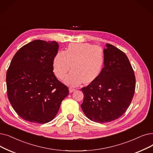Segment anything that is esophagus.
Here are the masks:
<instances>
[{"mask_svg": "<svg viewBox=\"0 0 153 153\" xmlns=\"http://www.w3.org/2000/svg\"><path fill=\"white\" fill-rule=\"evenodd\" d=\"M69 92H70V93H72V92H74L76 89L75 88H74L71 87V88H69Z\"/></svg>", "mask_w": 153, "mask_h": 153, "instance_id": "obj_1", "label": "esophagus"}]
</instances>
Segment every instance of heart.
Wrapping results in <instances>:
<instances>
[{
  "label": "heart",
  "mask_w": 153,
  "mask_h": 153,
  "mask_svg": "<svg viewBox=\"0 0 153 153\" xmlns=\"http://www.w3.org/2000/svg\"><path fill=\"white\" fill-rule=\"evenodd\" d=\"M104 64V53L101 48L88 43H73L56 55L53 68L56 76L62 79L72 65V70L65 82L76 86L84 81L86 83L94 81L101 74Z\"/></svg>",
  "instance_id": "obj_1"
}]
</instances>
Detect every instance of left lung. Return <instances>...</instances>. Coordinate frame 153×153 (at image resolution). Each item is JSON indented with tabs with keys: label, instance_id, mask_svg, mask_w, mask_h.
Returning a JSON list of instances; mask_svg holds the SVG:
<instances>
[{
	"label": "left lung",
	"instance_id": "obj_1",
	"mask_svg": "<svg viewBox=\"0 0 153 153\" xmlns=\"http://www.w3.org/2000/svg\"><path fill=\"white\" fill-rule=\"evenodd\" d=\"M104 49V67L99 76L81 91L84 114L96 123H105L122 116L134 96L136 78L124 53L109 44Z\"/></svg>",
	"mask_w": 153,
	"mask_h": 153
}]
</instances>
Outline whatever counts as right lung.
Wrapping results in <instances>:
<instances>
[{
	"instance_id": "add662e5",
	"label": "right lung",
	"mask_w": 153,
	"mask_h": 153,
	"mask_svg": "<svg viewBox=\"0 0 153 153\" xmlns=\"http://www.w3.org/2000/svg\"><path fill=\"white\" fill-rule=\"evenodd\" d=\"M58 49L56 41L35 40L12 59L6 74L7 96L17 114L25 121L50 122L69 94L68 88L53 72Z\"/></svg>"
}]
</instances>
